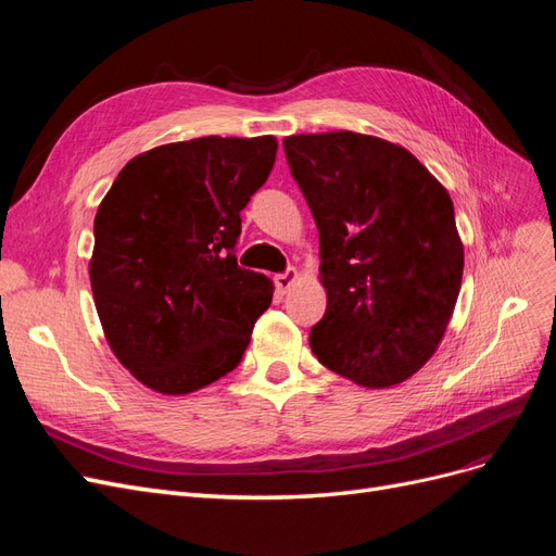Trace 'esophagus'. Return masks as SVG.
<instances>
[{"label": "esophagus", "instance_id": "34e87169", "mask_svg": "<svg viewBox=\"0 0 556 556\" xmlns=\"http://www.w3.org/2000/svg\"><path fill=\"white\" fill-rule=\"evenodd\" d=\"M296 278H299V274L294 271V268H288V271H282V274H278L274 280H276V288H278V292H288L292 285L296 282Z\"/></svg>", "mask_w": 556, "mask_h": 556}]
</instances>
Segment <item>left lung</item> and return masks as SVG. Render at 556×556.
<instances>
[{"mask_svg": "<svg viewBox=\"0 0 556 556\" xmlns=\"http://www.w3.org/2000/svg\"><path fill=\"white\" fill-rule=\"evenodd\" d=\"M282 146L319 231L327 311L308 336L313 355L371 390L408 380L439 348L462 288L447 190L406 148L368 134Z\"/></svg>", "mask_w": 556, "mask_h": 556, "instance_id": "1", "label": "left lung"}]
</instances>
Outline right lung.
I'll return each mask as SVG.
<instances>
[{
	"label": "right lung",
	"mask_w": 556,
	"mask_h": 556,
	"mask_svg": "<svg viewBox=\"0 0 556 556\" xmlns=\"http://www.w3.org/2000/svg\"><path fill=\"white\" fill-rule=\"evenodd\" d=\"M274 137H201L125 164L94 215L90 282L104 336L160 394L239 366L274 285L237 264L241 211L274 169Z\"/></svg>",
	"instance_id": "obj_1"
}]
</instances>
